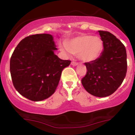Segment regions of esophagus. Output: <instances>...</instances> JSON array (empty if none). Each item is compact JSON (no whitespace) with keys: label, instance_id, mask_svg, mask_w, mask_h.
I'll use <instances>...</instances> for the list:
<instances>
[{"label":"esophagus","instance_id":"1","mask_svg":"<svg viewBox=\"0 0 135 135\" xmlns=\"http://www.w3.org/2000/svg\"><path fill=\"white\" fill-rule=\"evenodd\" d=\"M71 64H72L73 66H76V65H78V63L75 62V61H72Z\"/></svg>","mask_w":135,"mask_h":135}]
</instances>
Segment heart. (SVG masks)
<instances>
[{
  "mask_svg": "<svg viewBox=\"0 0 135 135\" xmlns=\"http://www.w3.org/2000/svg\"><path fill=\"white\" fill-rule=\"evenodd\" d=\"M63 52L78 55L85 62H92L101 55L103 49V42L97 36L83 35L77 36L60 46Z\"/></svg>",
  "mask_w": 135,
  "mask_h": 135,
  "instance_id": "obj_1",
  "label": "heart"
}]
</instances>
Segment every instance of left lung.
Returning a JSON list of instances; mask_svg holds the SVG:
<instances>
[{
	"label": "left lung",
	"mask_w": 135,
	"mask_h": 135,
	"mask_svg": "<svg viewBox=\"0 0 135 135\" xmlns=\"http://www.w3.org/2000/svg\"><path fill=\"white\" fill-rule=\"evenodd\" d=\"M104 49L95 61L85 63L87 72L82 84L89 93L105 97L114 93L124 79L127 72L125 46L115 35L99 30Z\"/></svg>",
	"instance_id": "obj_1"
}]
</instances>
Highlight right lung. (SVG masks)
Listing matches in <instances>:
<instances>
[{
	"label": "right lung",
	"mask_w": 135,
	"mask_h": 135,
	"mask_svg": "<svg viewBox=\"0 0 135 135\" xmlns=\"http://www.w3.org/2000/svg\"><path fill=\"white\" fill-rule=\"evenodd\" d=\"M51 35L35 34L20 41L10 59L14 87L20 94L34 102L47 98L55 92L64 68L70 60L55 54Z\"/></svg>",
	"instance_id": "1"
}]
</instances>
